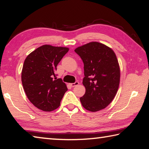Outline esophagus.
<instances>
[{
	"label": "esophagus",
	"instance_id": "1",
	"mask_svg": "<svg viewBox=\"0 0 149 149\" xmlns=\"http://www.w3.org/2000/svg\"><path fill=\"white\" fill-rule=\"evenodd\" d=\"M78 84H79V82H75L74 83L70 84V85H71L72 87H74V86H78Z\"/></svg>",
	"mask_w": 149,
	"mask_h": 149
}]
</instances>
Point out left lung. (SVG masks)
<instances>
[{
	"instance_id": "8db88e82",
	"label": "left lung",
	"mask_w": 149,
	"mask_h": 149,
	"mask_svg": "<svg viewBox=\"0 0 149 149\" xmlns=\"http://www.w3.org/2000/svg\"><path fill=\"white\" fill-rule=\"evenodd\" d=\"M74 51L84 63L82 84L86 93L80 102L87 110H101L111 103L119 88L120 68L116 55L111 48L99 42H90Z\"/></svg>"
}]
</instances>
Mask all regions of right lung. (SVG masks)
<instances>
[{
    "label": "right lung",
    "instance_id": "obj_1",
    "mask_svg": "<svg viewBox=\"0 0 149 149\" xmlns=\"http://www.w3.org/2000/svg\"><path fill=\"white\" fill-rule=\"evenodd\" d=\"M69 48L45 45L33 50L24 60L21 81L28 99L45 111L58 108L65 93V84L56 78V67Z\"/></svg>",
    "mask_w": 149,
    "mask_h": 149
}]
</instances>
